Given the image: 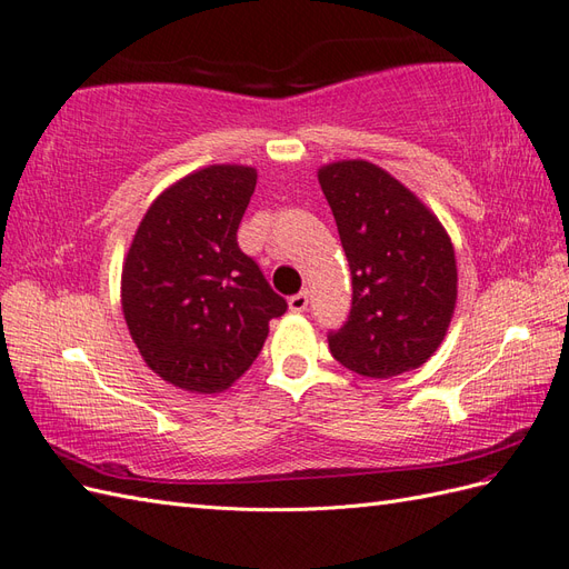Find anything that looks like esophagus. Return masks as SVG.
Wrapping results in <instances>:
<instances>
[{"label": "esophagus", "instance_id": "1", "mask_svg": "<svg viewBox=\"0 0 569 569\" xmlns=\"http://www.w3.org/2000/svg\"><path fill=\"white\" fill-rule=\"evenodd\" d=\"M288 308H290V312H306L308 310V290H300V293L290 296Z\"/></svg>", "mask_w": 569, "mask_h": 569}]
</instances>
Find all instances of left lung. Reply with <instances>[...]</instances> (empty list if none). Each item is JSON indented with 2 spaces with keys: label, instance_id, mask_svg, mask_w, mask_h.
Segmentation results:
<instances>
[{
  "label": "left lung",
  "instance_id": "8db88e82",
  "mask_svg": "<svg viewBox=\"0 0 569 569\" xmlns=\"http://www.w3.org/2000/svg\"><path fill=\"white\" fill-rule=\"evenodd\" d=\"M351 269V310L329 351L349 371L392 378L441 347L458 296L451 237L407 187L366 160L317 171Z\"/></svg>",
  "mask_w": 569,
  "mask_h": 569
}]
</instances>
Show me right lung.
<instances>
[{
  "label": "right lung",
  "instance_id": "obj_1",
  "mask_svg": "<svg viewBox=\"0 0 569 569\" xmlns=\"http://www.w3.org/2000/svg\"><path fill=\"white\" fill-rule=\"evenodd\" d=\"M257 169L210 164L154 198L128 249L121 306L140 356L174 388L213 395L254 363L288 302L237 244Z\"/></svg>",
  "mask_w": 569,
  "mask_h": 569
}]
</instances>
